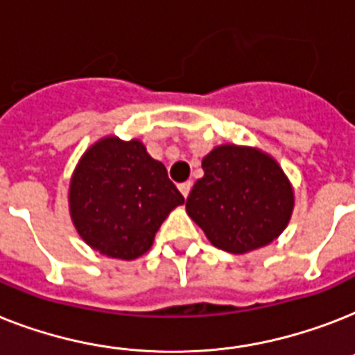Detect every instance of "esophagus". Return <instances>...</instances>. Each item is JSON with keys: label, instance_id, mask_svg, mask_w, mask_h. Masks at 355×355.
<instances>
[{"label": "esophagus", "instance_id": "34e87169", "mask_svg": "<svg viewBox=\"0 0 355 355\" xmlns=\"http://www.w3.org/2000/svg\"><path fill=\"white\" fill-rule=\"evenodd\" d=\"M178 189H180V193L184 195V198H187V195H189V191H191V182H184L178 186Z\"/></svg>", "mask_w": 355, "mask_h": 355}]
</instances>
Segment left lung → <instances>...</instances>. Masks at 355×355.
Instances as JSON below:
<instances>
[{
  "label": "left lung",
  "instance_id": "obj_1",
  "mask_svg": "<svg viewBox=\"0 0 355 355\" xmlns=\"http://www.w3.org/2000/svg\"><path fill=\"white\" fill-rule=\"evenodd\" d=\"M202 169L186 211L213 246L241 255L268 246L286 230L295 197L272 155L223 144L202 158Z\"/></svg>",
  "mask_w": 355,
  "mask_h": 355
}]
</instances>
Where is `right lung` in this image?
Here are the masks:
<instances>
[{
	"label": "right lung",
	"instance_id": "right-lung-1",
	"mask_svg": "<svg viewBox=\"0 0 355 355\" xmlns=\"http://www.w3.org/2000/svg\"><path fill=\"white\" fill-rule=\"evenodd\" d=\"M184 204L168 171L138 138L103 137L78 160L69 184V211L83 243L120 261L153 246L158 227Z\"/></svg>",
	"mask_w": 355,
	"mask_h": 355
}]
</instances>
